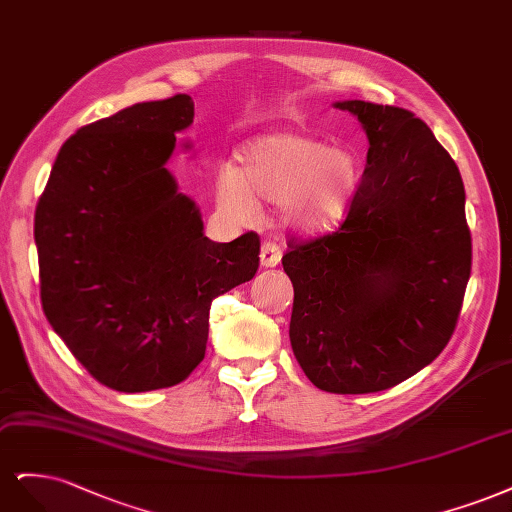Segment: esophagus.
Returning a JSON list of instances; mask_svg holds the SVG:
<instances>
[{"instance_id": "34e87169", "label": "esophagus", "mask_w": 512, "mask_h": 512, "mask_svg": "<svg viewBox=\"0 0 512 512\" xmlns=\"http://www.w3.org/2000/svg\"><path fill=\"white\" fill-rule=\"evenodd\" d=\"M280 246L276 242H270L266 240L261 244V253H259V259H261V266L263 268H276L280 263Z\"/></svg>"}]
</instances>
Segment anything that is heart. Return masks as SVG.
<instances>
[{
  "label": "heart",
  "instance_id": "heart-1",
  "mask_svg": "<svg viewBox=\"0 0 512 512\" xmlns=\"http://www.w3.org/2000/svg\"><path fill=\"white\" fill-rule=\"evenodd\" d=\"M240 168L225 166L214 180L219 206L240 223L257 219V202H283L289 225L325 229L351 208L359 166L349 148L300 131H274L242 144Z\"/></svg>",
  "mask_w": 512,
  "mask_h": 512
}]
</instances>
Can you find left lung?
I'll return each mask as SVG.
<instances>
[{
    "instance_id": "obj_1",
    "label": "left lung",
    "mask_w": 512,
    "mask_h": 512,
    "mask_svg": "<svg viewBox=\"0 0 512 512\" xmlns=\"http://www.w3.org/2000/svg\"><path fill=\"white\" fill-rule=\"evenodd\" d=\"M334 106L364 127L366 170L336 232L289 240V338L315 387L374 393L432 364L455 332L472 268L466 191L451 155L410 110Z\"/></svg>"
}]
</instances>
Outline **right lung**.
<instances>
[{
  "mask_svg": "<svg viewBox=\"0 0 512 512\" xmlns=\"http://www.w3.org/2000/svg\"><path fill=\"white\" fill-rule=\"evenodd\" d=\"M191 123L193 100L178 93L80 127L36 208L44 315L114 391L183 383L204 359L212 300L259 268V236L206 238L166 168Z\"/></svg>",
  "mask_w": 512,
  "mask_h": 512,
  "instance_id": "1",
  "label": "right lung"
}]
</instances>
